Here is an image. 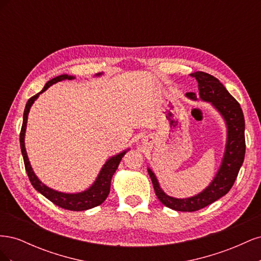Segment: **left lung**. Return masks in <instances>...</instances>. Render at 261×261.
Segmentation results:
<instances>
[{"label":"left lung","instance_id":"obj_1","mask_svg":"<svg viewBox=\"0 0 261 261\" xmlns=\"http://www.w3.org/2000/svg\"><path fill=\"white\" fill-rule=\"evenodd\" d=\"M198 83L199 97L187 92L186 98L201 100L211 105L223 118L226 126V141L224 153L215 177L200 193L187 198H175L164 193L153 171L148 168L155 195L165 207L176 211L193 212L217 201L232 188L238 177L245 156V120L241 106L219 80L210 74L195 72L191 74Z\"/></svg>","mask_w":261,"mask_h":261}]
</instances>
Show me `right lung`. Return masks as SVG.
<instances>
[{"mask_svg":"<svg viewBox=\"0 0 261 261\" xmlns=\"http://www.w3.org/2000/svg\"><path fill=\"white\" fill-rule=\"evenodd\" d=\"M102 75H103V73H98L94 77H100ZM75 78H76L75 76L67 75V74H63V75L54 77L53 80L49 81L45 84L43 89L40 92L35 94L34 97H31L28 100L27 105L25 107V111H23L22 126L20 130L19 140H20V149H21L22 158H23V163H25L26 172L31 181V185L35 187L36 191H38L41 195H43L45 198H48L54 204H57V206L63 209L72 210V211H84V210H88L99 206V204H101L107 199V197L109 196V193H110V188H111L112 176L114 175V173L118 167V164H120L123 155L127 152L129 149L123 150V151L118 152L117 154L110 156L106 161V163L102 165L96 180H94L88 188L85 189V191L80 193H63V192L55 191V189L46 186L40 179H39V177L36 175V173L33 170V167H31L30 161L28 159V154L26 151V147H25V135H26V128H27L28 114H29L31 106L34 105V102L38 99V97L40 96L42 92H44L52 85L65 80L72 81V80H75Z\"/></svg>","mask_w":261,"mask_h":261,"instance_id":"right-lung-1","label":"right lung"}]
</instances>
